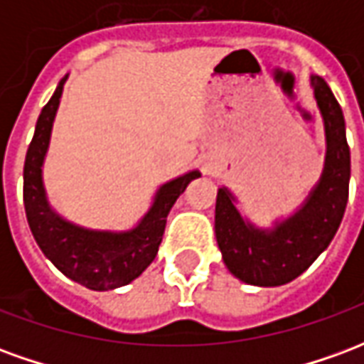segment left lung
I'll return each instance as SVG.
<instances>
[{
    "instance_id": "8db88e82",
    "label": "left lung",
    "mask_w": 364,
    "mask_h": 364,
    "mask_svg": "<svg viewBox=\"0 0 364 364\" xmlns=\"http://www.w3.org/2000/svg\"><path fill=\"white\" fill-rule=\"evenodd\" d=\"M316 99L326 120L328 156L318 187L292 218L273 232L245 224L226 189L216 197V242L230 273L257 287H279L294 281L318 259L336 236L349 198L351 151L345 119L328 83L314 75Z\"/></svg>"
}]
</instances>
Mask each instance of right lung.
<instances>
[{
  "mask_svg": "<svg viewBox=\"0 0 364 364\" xmlns=\"http://www.w3.org/2000/svg\"><path fill=\"white\" fill-rule=\"evenodd\" d=\"M64 82L66 77L60 82L50 101L43 107L25 158L23 200L28 226L44 255L72 281L91 290L119 289L140 277L158 255L167 214L179 195L187 189V185L200 173L191 171L177 177L175 181L166 183L159 189L150 213L127 234L90 232L62 220L46 203L41 167L48 148L52 120L58 109Z\"/></svg>",
  "mask_w": 364,
  "mask_h": 364,
  "instance_id": "add662e5",
  "label": "right lung"
}]
</instances>
